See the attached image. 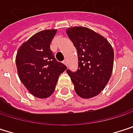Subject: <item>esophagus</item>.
<instances>
[{"instance_id":"esophagus-1","label":"esophagus","mask_w":133,"mask_h":133,"mask_svg":"<svg viewBox=\"0 0 133 133\" xmlns=\"http://www.w3.org/2000/svg\"><path fill=\"white\" fill-rule=\"evenodd\" d=\"M63 64H65L66 66H67V60H66V59L63 60Z\"/></svg>"}]
</instances>
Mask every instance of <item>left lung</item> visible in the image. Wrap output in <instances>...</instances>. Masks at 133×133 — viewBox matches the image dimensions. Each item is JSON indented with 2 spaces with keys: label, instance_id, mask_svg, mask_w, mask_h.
Segmentation results:
<instances>
[{
  "label": "left lung",
  "instance_id": "1",
  "mask_svg": "<svg viewBox=\"0 0 133 133\" xmlns=\"http://www.w3.org/2000/svg\"><path fill=\"white\" fill-rule=\"evenodd\" d=\"M66 32L78 56L77 70H66L75 92L82 98H94L104 90L111 76L113 48L104 36L88 28L70 27Z\"/></svg>",
  "mask_w": 133,
  "mask_h": 133
}]
</instances>
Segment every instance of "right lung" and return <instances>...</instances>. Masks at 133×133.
I'll return each instance as SVG.
<instances>
[{
  "instance_id": "1",
  "label": "right lung",
  "mask_w": 133,
  "mask_h": 133,
  "mask_svg": "<svg viewBox=\"0 0 133 133\" xmlns=\"http://www.w3.org/2000/svg\"><path fill=\"white\" fill-rule=\"evenodd\" d=\"M56 29L40 31L19 47L16 58L18 77L33 96L46 98L54 92L59 76L66 66L56 61L50 43Z\"/></svg>"
}]
</instances>
